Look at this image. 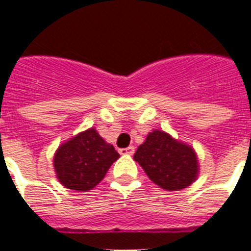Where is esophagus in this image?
Instances as JSON below:
<instances>
[{"label":"esophagus","mask_w":251,"mask_h":251,"mask_svg":"<svg viewBox=\"0 0 251 251\" xmlns=\"http://www.w3.org/2000/svg\"><path fill=\"white\" fill-rule=\"evenodd\" d=\"M134 151H135V150H134L133 146H130L127 149H120V153H121V155H133Z\"/></svg>","instance_id":"esophagus-1"}]
</instances>
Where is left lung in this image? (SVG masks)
Listing matches in <instances>:
<instances>
[{
    "mask_svg": "<svg viewBox=\"0 0 251 251\" xmlns=\"http://www.w3.org/2000/svg\"><path fill=\"white\" fill-rule=\"evenodd\" d=\"M150 179L169 191L191 185L198 175V160L194 150L176 141L164 131L153 130L134 153Z\"/></svg>",
    "mask_w": 251,
    "mask_h": 251,
    "instance_id": "obj_1",
    "label": "left lung"
}]
</instances>
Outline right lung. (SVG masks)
Listing matches in <instances>:
<instances>
[{"label": "right lung", "instance_id": "right-lung-1", "mask_svg": "<svg viewBox=\"0 0 251 251\" xmlns=\"http://www.w3.org/2000/svg\"><path fill=\"white\" fill-rule=\"evenodd\" d=\"M120 157L95 129H88L58 147L54 155L57 178L68 189L87 191L98 185Z\"/></svg>", "mask_w": 251, "mask_h": 251}]
</instances>
